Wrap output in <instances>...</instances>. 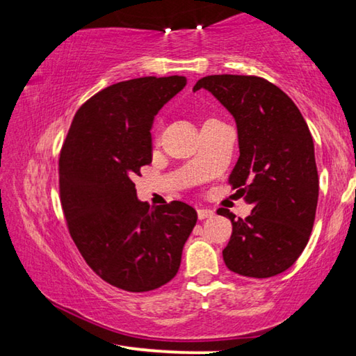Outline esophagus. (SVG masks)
I'll return each mask as SVG.
<instances>
[{"label":"esophagus","instance_id":"34e87169","mask_svg":"<svg viewBox=\"0 0 356 356\" xmlns=\"http://www.w3.org/2000/svg\"><path fill=\"white\" fill-rule=\"evenodd\" d=\"M215 215L213 210L210 209H197V218L200 220H206V218H212Z\"/></svg>","mask_w":356,"mask_h":356}]
</instances>
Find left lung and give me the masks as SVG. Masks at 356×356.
Returning <instances> with one entry per match:
<instances>
[{"label": "left lung", "instance_id": "8db88e82", "mask_svg": "<svg viewBox=\"0 0 356 356\" xmlns=\"http://www.w3.org/2000/svg\"><path fill=\"white\" fill-rule=\"evenodd\" d=\"M206 89L232 114L240 156L229 184L252 204L245 220L226 209L232 222L222 259L234 273L270 278L286 272L308 243L316 218L318 176L314 141L297 105L261 76L209 75Z\"/></svg>", "mask_w": 356, "mask_h": 356}]
</instances>
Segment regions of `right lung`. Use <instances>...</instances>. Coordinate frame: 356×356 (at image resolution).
I'll use <instances>...</instances> for the list:
<instances>
[{
    "label": "right lung",
    "instance_id": "add662e5",
    "mask_svg": "<svg viewBox=\"0 0 356 356\" xmlns=\"http://www.w3.org/2000/svg\"><path fill=\"white\" fill-rule=\"evenodd\" d=\"M186 78L143 76L105 88L76 111L59 156V191L70 236L102 280L147 292L179 272L196 225L191 206L150 207L134 177L152 161L154 119Z\"/></svg>",
    "mask_w": 356,
    "mask_h": 356
}]
</instances>
